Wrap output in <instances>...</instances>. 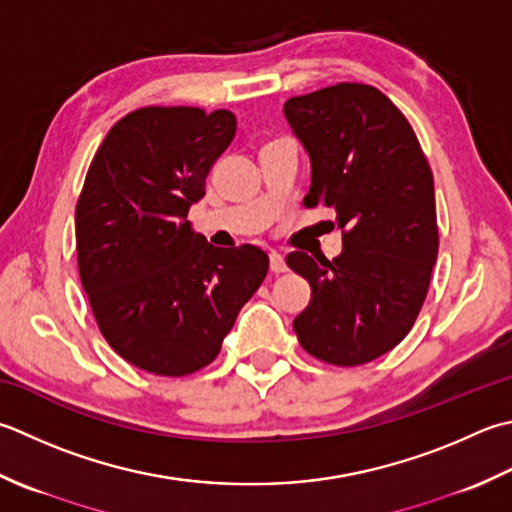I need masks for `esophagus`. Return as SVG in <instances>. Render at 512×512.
Instances as JSON below:
<instances>
[{
	"mask_svg": "<svg viewBox=\"0 0 512 512\" xmlns=\"http://www.w3.org/2000/svg\"><path fill=\"white\" fill-rule=\"evenodd\" d=\"M268 257H270V270H273V273H286L288 266H286V259H284L282 253H277V250H270Z\"/></svg>",
	"mask_w": 512,
	"mask_h": 512,
	"instance_id": "1",
	"label": "esophagus"
}]
</instances>
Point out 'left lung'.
I'll return each mask as SVG.
<instances>
[{
    "label": "left lung",
    "instance_id": "left-lung-1",
    "mask_svg": "<svg viewBox=\"0 0 512 512\" xmlns=\"http://www.w3.org/2000/svg\"><path fill=\"white\" fill-rule=\"evenodd\" d=\"M284 115L310 157L304 204L335 208L344 233L333 262L286 257L313 290L293 328L326 364H368L402 342L426 299L439 248L433 173L408 119L375 86L290 97Z\"/></svg>",
    "mask_w": 512,
    "mask_h": 512
}]
</instances>
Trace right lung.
<instances>
[{"label":"right lung","instance_id":"add662e5","mask_svg":"<svg viewBox=\"0 0 512 512\" xmlns=\"http://www.w3.org/2000/svg\"><path fill=\"white\" fill-rule=\"evenodd\" d=\"M235 130L224 108L146 106L90 162L75 208L79 277L110 348L146 373L213 362L268 273L262 248H215L186 219Z\"/></svg>","mask_w":512,"mask_h":512}]
</instances>
